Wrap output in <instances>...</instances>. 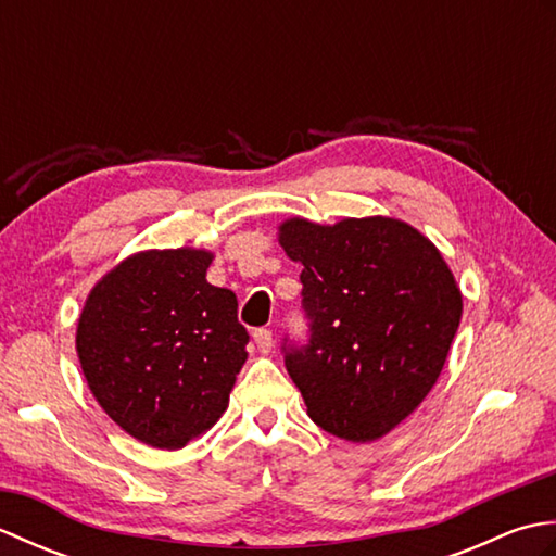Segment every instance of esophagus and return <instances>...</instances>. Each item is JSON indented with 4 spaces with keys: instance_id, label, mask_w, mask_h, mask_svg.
<instances>
[{
    "instance_id": "obj_1",
    "label": "esophagus",
    "mask_w": 556,
    "mask_h": 556,
    "mask_svg": "<svg viewBox=\"0 0 556 556\" xmlns=\"http://www.w3.org/2000/svg\"><path fill=\"white\" fill-rule=\"evenodd\" d=\"M253 341L260 353H269L271 351V344H275V339H271V332L265 327L260 329H253Z\"/></svg>"
}]
</instances>
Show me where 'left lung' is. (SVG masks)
<instances>
[{"instance_id": "obj_1", "label": "left lung", "mask_w": 556, "mask_h": 556, "mask_svg": "<svg viewBox=\"0 0 556 556\" xmlns=\"http://www.w3.org/2000/svg\"><path fill=\"white\" fill-rule=\"evenodd\" d=\"M279 243L303 265L311 337L285 365L329 434L372 442L428 396L460 323V291L434 243L392 217L323 227L293 217Z\"/></svg>"}]
</instances>
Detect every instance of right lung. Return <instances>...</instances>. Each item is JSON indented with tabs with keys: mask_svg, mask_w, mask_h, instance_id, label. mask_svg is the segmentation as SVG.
Returning <instances> with one entry per match:
<instances>
[{
	"mask_svg": "<svg viewBox=\"0 0 556 556\" xmlns=\"http://www.w3.org/2000/svg\"><path fill=\"white\" fill-rule=\"evenodd\" d=\"M212 253L143 251L83 305L76 351L92 396L136 440L181 448L229 406L248 332L233 291L205 279Z\"/></svg>",
	"mask_w": 556,
	"mask_h": 556,
	"instance_id": "add662e5",
	"label": "right lung"
}]
</instances>
